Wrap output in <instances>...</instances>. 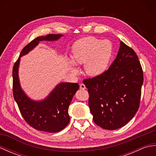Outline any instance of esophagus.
Wrapping results in <instances>:
<instances>
[{
    "label": "esophagus",
    "instance_id": "1",
    "mask_svg": "<svg viewBox=\"0 0 156 156\" xmlns=\"http://www.w3.org/2000/svg\"><path fill=\"white\" fill-rule=\"evenodd\" d=\"M80 88L82 90H84V89H86V86L84 84H81L80 85Z\"/></svg>",
    "mask_w": 156,
    "mask_h": 156
}]
</instances>
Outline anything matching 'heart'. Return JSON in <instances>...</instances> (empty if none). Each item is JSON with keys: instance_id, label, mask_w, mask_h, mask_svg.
Instances as JSON below:
<instances>
[{"instance_id": "b5f03b06", "label": "heart", "mask_w": 156, "mask_h": 156, "mask_svg": "<svg viewBox=\"0 0 156 156\" xmlns=\"http://www.w3.org/2000/svg\"><path fill=\"white\" fill-rule=\"evenodd\" d=\"M112 54V45L108 40L101 41L94 37H87L79 39L74 44L72 58L76 64H84L86 74L98 77L107 71ZM73 63L69 61V67L73 74L77 75L78 70Z\"/></svg>"}]
</instances>
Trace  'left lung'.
<instances>
[{"label":"left lung","instance_id":"8db88e82","mask_svg":"<svg viewBox=\"0 0 156 156\" xmlns=\"http://www.w3.org/2000/svg\"><path fill=\"white\" fill-rule=\"evenodd\" d=\"M94 122L107 130L123 127L140 107L144 74L133 49L120 41L116 59L103 74L84 80Z\"/></svg>","mask_w":156,"mask_h":156}]
</instances>
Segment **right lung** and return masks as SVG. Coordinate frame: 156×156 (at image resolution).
<instances>
[{"label":"right lung","instance_id":"1","mask_svg":"<svg viewBox=\"0 0 156 156\" xmlns=\"http://www.w3.org/2000/svg\"><path fill=\"white\" fill-rule=\"evenodd\" d=\"M63 36L62 34H49L35 38L23 49L12 69L13 96L23 117L33 128L49 133L60 131L69 123L70 118L68 108L79 85L72 82H60L44 99L33 100L21 87L19 68L22 56L33 50L39 42L55 41Z\"/></svg>","mask_w":156,"mask_h":156}]
</instances>
